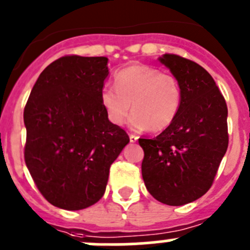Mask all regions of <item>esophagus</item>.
<instances>
[{
    "label": "esophagus",
    "mask_w": 250,
    "mask_h": 250,
    "mask_svg": "<svg viewBox=\"0 0 250 250\" xmlns=\"http://www.w3.org/2000/svg\"><path fill=\"white\" fill-rule=\"evenodd\" d=\"M129 141L130 143H136L138 141V136H136V134H129Z\"/></svg>",
    "instance_id": "34e87169"
}]
</instances>
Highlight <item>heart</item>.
Returning a JSON list of instances; mask_svg holds the SVG:
<instances>
[{"label": "heart", "mask_w": 250, "mask_h": 250, "mask_svg": "<svg viewBox=\"0 0 250 250\" xmlns=\"http://www.w3.org/2000/svg\"><path fill=\"white\" fill-rule=\"evenodd\" d=\"M114 87L104 86L100 92L104 113L113 125H123L130 104L133 113L129 125L134 130L150 128L153 132H160L178 117L183 90L170 72L146 64L129 65L114 74Z\"/></svg>", "instance_id": "obj_1"}]
</instances>
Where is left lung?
<instances>
[{"mask_svg":"<svg viewBox=\"0 0 250 250\" xmlns=\"http://www.w3.org/2000/svg\"><path fill=\"white\" fill-rule=\"evenodd\" d=\"M159 62L178 79L183 102L171 125L153 139L139 138L142 175L154 199L169 206L196 201L208 191L228 146L225 97L195 62L164 54Z\"/></svg>","mask_w":250,"mask_h":250,"instance_id":"1","label":"left lung"}]
</instances>
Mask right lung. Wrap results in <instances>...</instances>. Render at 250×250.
I'll return each instance as SVG.
<instances>
[{"instance_id":"1","label":"right lung","mask_w":250,"mask_h":250,"mask_svg":"<svg viewBox=\"0 0 250 250\" xmlns=\"http://www.w3.org/2000/svg\"><path fill=\"white\" fill-rule=\"evenodd\" d=\"M104 57L70 55L43 70L24 108V160L53 206L78 211L106 191L109 167L129 143L108 121L100 92L108 76Z\"/></svg>"}]
</instances>
